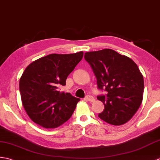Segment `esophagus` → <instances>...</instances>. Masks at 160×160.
Segmentation results:
<instances>
[{"label": "esophagus", "mask_w": 160, "mask_h": 160, "mask_svg": "<svg viewBox=\"0 0 160 160\" xmlns=\"http://www.w3.org/2000/svg\"><path fill=\"white\" fill-rule=\"evenodd\" d=\"M86 99L87 101H90V102H94V101H95L94 98L93 97H92V96H90V95L87 96V97H86Z\"/></svg>", "instance_id": "obj_1"}]
</instances>
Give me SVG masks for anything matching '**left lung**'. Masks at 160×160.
Instances as JSON below:
<instances>
[{
	"instance_id": "1",
	"label": "left lung",
	"mask_w": 160,
	"mask_h": 160,
	"mask_svg": "<svg viewBox=\"0 0 160 160\" xmlns=\"http://www.w3.org/2000/svg\"><path fill=\"white\" fill-rule=\"evenodd\" d=\"M84 58L97 77L98 89L108 92L97 97L105 106L99 118L112 125L128 122L143 98L144 79L136 63L109 48L87 52Z\"/></svg>"
}]
</instances>
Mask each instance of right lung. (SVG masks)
Returning a JSON list of instances; mask_svg holds the SVG:
<instances>
[{"label": "right lung", "instance_id": "add662e5", "mask_svg": "<svg viewBox=\"0 0 160 160\" xmlns=\"http://www.w3.org/2000/svg\"><path fill=\"white\" fill-rule=\"evenodd\" d=\"M83 52L51 54L33 62L20 79L23 107L33 121L52 129L68 120L80 101L70 93L59 91L67 77L83 58Z\"/></svg>", "mask_w": 160, "mask_h": 160}]
</instances>
